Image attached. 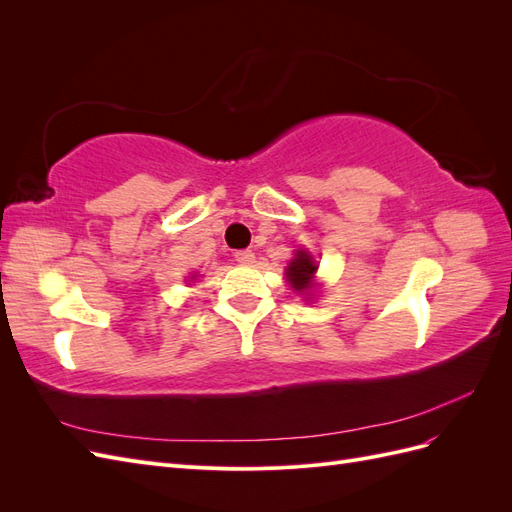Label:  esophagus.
Returning <instances> with one entry per match:
<instances>
[{
    "instance_id": "obj_1",
    "label": "esophagus",
    "mask_w": 512,
    "mask_h": 512,
    "mask_svg": "<svg viewBox=\"0 0 512 512\" xmlns=\"http://www.w3.org/2000/svg\"><path fill=\"white\" fill-rule=\"evenodd\" d=\"M235 260L241 262V265H252L254 252L252 250H239V252H235Z\"/></svg>"
}]
</instances>
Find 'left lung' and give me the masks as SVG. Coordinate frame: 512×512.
Returning <instances> with one entry per match:
<instances>
[{
	"mask_svg": "<svg viewBox=\"0 0 512 512\" xmlns=\"http://www.w3.org/2000/svg\"><path fill=\"white\" fill-rule=\"evenodd\" d=\"M316 269H318V267L314 265L312 256H309V254L303 252V250L297 252V256H294V260L290 262L288 269H286L290 286H292L294 290H299V292L307 290V288H309V282H312V277H314V273H316Z\"/></svg>",
	"mask_w": 512,
	"mask_h": 512,
	"instance_id": "1",
	"label": "left lung"
}]
</instances>
